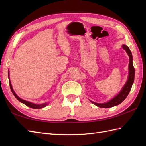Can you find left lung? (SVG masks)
I'll return each instance as SVG.
<instances>
[{"label":"left lung","instance_id":"8db88e82","mask_svg":"<svg viewBox=\"0 0 146 146\" xmlns=\"http://www.w3.org/2000/svg\"><path fill=\"white\" fill-rule=\"evenodd\" d=\"M122 47L124 50H126L127 54L129 55V58H130V62H129V78H128L127 82L125 83V85L122 88L121 91L119 92V93L114 98L110 100L109 102L107 103L104 104H98L94 102H92V104H94L96 106H98L99 107L101 108H110L114 107V106H116L119 104L122 103V102L125 99L128 94H129V92L131 90V88L133 85V82H134V78H135V68L133 65V57H132L131 52L130 50L129 47H127L125 45H123Z\"/></svg>","mask_w":146,"mask_h":146}]
</instances>
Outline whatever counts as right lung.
<instances>
[{"label": "right lung", "mask_w": 146, "mask_h": 146, "mask_svg": "<svg viewBox=\"0 0 146 146\" xmlns=\"http://www.w3.org/2000/svg\"><path fill=\"white\" fill-rule=\"evenodd\" d=\"M8 77H9V72H8ZM10 82V89L11 90V92H13V95H14L15 96V98L18 100L19 102H21L23 103L24 104H25V105L28 106V107L32 108H35V109H39V108H42L43 107H46V106L47 105L46 103L45 104H40V105H38V104H33V103H31L30 102H28V101H26V100H24L23 99H22L21 98H19L18 96H17L15 92H14V91H13V88H12V86L11 85V83H10V81H9Z\"/></svg>", "instance_id": "obj_1"}]
</instances>
